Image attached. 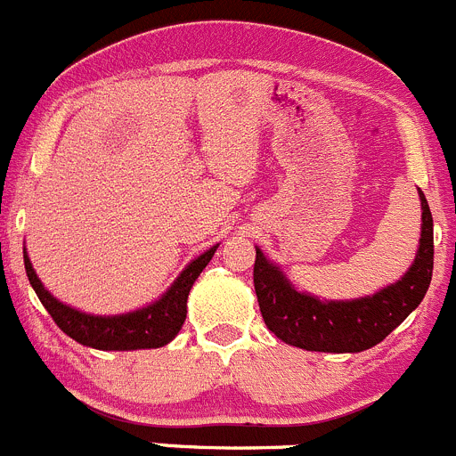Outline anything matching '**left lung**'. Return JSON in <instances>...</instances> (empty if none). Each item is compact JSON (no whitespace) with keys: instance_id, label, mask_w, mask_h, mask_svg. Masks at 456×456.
<instances>
[{"instance_id":"obj_1","label":"left lung","mask_w":456,"mask_h":456,"mask_svg":"<svg viewBox=\"0 0 456 456\" xmlns=\"http://www.w3.org/2000/svg\"><path fill=\"white\" fill-rule=\"evenodd\" d=\"M421 200V237L412 265L390 286L359 299H319L297 290L277 264L255 246V292L261 317L283 344L313 353H362L386 339L426 297L435 264L432 215Z\"/></svg>"}]
</instances>
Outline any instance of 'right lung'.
<instances>
[{
  "instance_id": "obj_1",
  "label": "right lung",
  "mask_w": 456,
  "mask_h": 456,
  "mask_svg": "<svg viewBox=\"0 0 456 456\" xmlns=\"http://www.w3.org/2000/svg\"><path fill=\"white\" fill-rule=\"evenodd\" d=\"M217 248L219 243L208 248L197 259H192L159 299L124 314L81 313V310L53 297L44 288L42 279L37 277L33 264H30L28 252H24V265L30 286H33L35 295L39 297L44 308L55 319L57 326L77 344L94 350H146L170 344L182 330L183 322H186L188 295H191L192 283L197 281L201 270L213 259Z\"/></svg>"
}]
</instances>
